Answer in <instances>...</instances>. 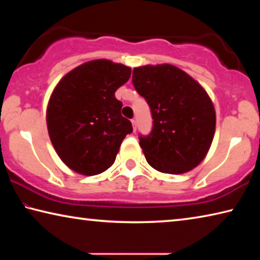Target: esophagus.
Returning <instances> with one entry per match:
<instances>
[{"label":"esophagus","mask_w":260,"mask_h":260,"mask_svg":"<svg viewBox=\"0 0 260 260\" xmlns=\"http://www.w3.org/2000/svg\"><path fill=\"white\" fill-rule=\"evenodd\" d=\"M132 125H133V131H136V120L135 119H132Z\"/></svg>","instance_id":"obj_1"}]
</instances>
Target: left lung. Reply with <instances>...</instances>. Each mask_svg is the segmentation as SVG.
Here are the masks:
<instances>
[{
  "mask_svg": "<svg viewBox=\"0 0 260 260\" xmlns=\"http://www.w3.org/2000/svg\"><path fill=\"white\" fill-rule=\"evenodd\" d=\"M132 81L150 108L152 129L139 135L148 164L181 174L204 159L212 143L215 112L199 82L170 64L135 68Z\"/></svg>",
  "mask_w": 260,
  "mask_h": 260,
  "instance_id": "obj_1",
  "label": "left lung"
}]
</instances>
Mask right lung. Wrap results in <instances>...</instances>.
<instances>
[{
  "label": "right lung",
  "instance_id": "obj_1",
  "mask_svg": "<svg viewBox=\"0 0 260 260\" xmlns=\"http://www.w3.org/2000/svg\"><path fill=\"white\" fill-rule=\"evenodd\" d=\"M131 68L108 59L90 60L69 72L52 91L47 126L52 146L70 169L96 175L111 166L120 144L133 132L121 116L116 90Z\"/></svg>",
  "mask_w": 260,
  "mask_h": 260
}]
</instances>
